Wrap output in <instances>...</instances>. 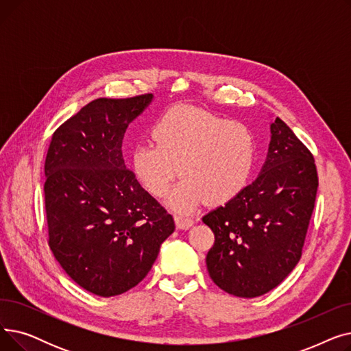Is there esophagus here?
I'll use <instances>...</instances> for the list:
<instances>
[{"label": "esophagus", "instance_id": "1", "mask_svg": "<svg viewBox=\"0 0 351 351\" xmlns=\"http://www.w3.org/2000/svg\"><path fill=\"white\" fill-rule=\"evenodd\" d=\"M175 222H176V226L179 229H189L195 223L193 219H191L188 216H183V215H176L175 216Z\"/></svg>", "mask_w": 351, "mask_h": 351}]
</instances>
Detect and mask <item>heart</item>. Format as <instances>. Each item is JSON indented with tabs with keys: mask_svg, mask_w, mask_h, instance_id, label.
<instances>
[{
	"mask_svg": "<svg viewBox=\"0 0 351 351\" xmlns=\"http://www.w3.org/2000/svg\"><path fill=\"white\" fill-rule=\"evenodd\" d=\"M155 143H138L131 156L142 186L165 196L179 175L183 179L168 199L169 208L192 212L206 199L225 205L243 192L256 159L250 129L193 108L163 114L152 131Z\"/></svg>",
	"mask_w": 351,
	"mask_h": 351,
	"instance_id": "b5f03b06",
	"label": "heart"
}]
</instances>
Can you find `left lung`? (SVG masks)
<instances>
[{
    "label": "left lung",
    "mask_w": 351,
    "mask_h": 351,
    "mask_svg": "<svg viewBox=\"0 0 351 351\" xmlns=\"http://www.w3.org/2000/svg\"><path fill=\"white\" fill-rule=\"evenodd\" d=\"M319 186L315 159L276 118L261 173L233 200L202 217L215 233L209 276L237 298H257L279 286L302 257Z\"/></svg>",
    "instance_id": "obj_1"
}]
</instances>
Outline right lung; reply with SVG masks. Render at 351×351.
Instances as JSON below:
<instances>
[{
    "instance_id": "right-lung-1",
    "label": "right lung",
    "mask_w": 351,
    "mask_h": 351,
    "mask_svg": "<svg viewBox=\"0 0 351 351\" xmlns=\"http://www.w3.org/2000/svg\"><path fill=\"white\" fill-rule=\"evenodd\" d=\"M154 95L99 98L55 134L45 159L49 247L69 278L101 298L145 279L175 230L172 215L126 169V128Z\"/></svg>"
}]
</instances>
